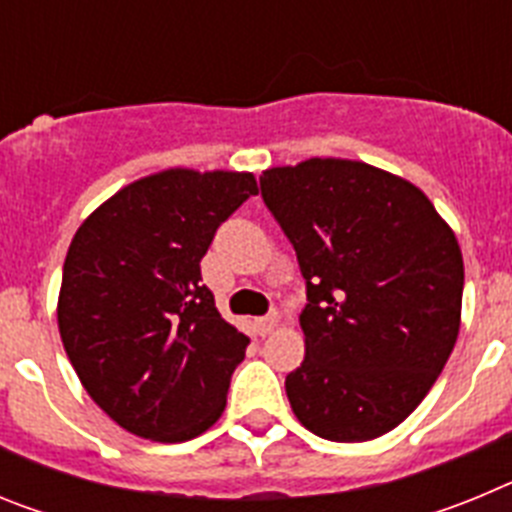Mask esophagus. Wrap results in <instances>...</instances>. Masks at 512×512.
Segmentation results:
<instances>
[{"mask_svg":"<svg viewBox=\"0 0 512 512\" xmlns=\"http://www.w3.org/2000/svg\"><path fill=\"white\" fill-rule=\"evenodd\" d=\"M277 323H279L277 312H269V315H264V318L253 320V328H256V333H259V336H269L271 330L277 328Z\"/></svg>","mask_w":512,"mask_h":512,"instance_id":"1","label":"esophagus"}]
</instances>
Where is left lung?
Returning <instances> with one entry per match:
<instances>
[{
  "label": "left lung",
  "mask_w": 512,
  "mask_h": 512,
  "mask_svg": "<svg viewBox=\"0 0 512 512\" xmlns=\"http://www.w3.org/2000/svg\"><path fill=\"white\" fill-rule=\"evenodd\" d=\"M297 253L305 361L287 374L297 420L338 443L372 441L418 408L459 336L464 261L410 182L343 158L261 176Z\"/></svg>",
  "instance_id": "1"
}]
</instances>
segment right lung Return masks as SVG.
<instances>
[{
    "mask_svg": "<svg viewBox=\"0 0 512 512\" xmlns=\"http://www.w3.org/2000/svg\"><path fill=\"white\" fill-rule=\"evenodd\" d=\"M256 192L253 174L161 171L76 230L58 330L84 390L125 431L179 443L223 415L248 338L220 318L200 261Z\"/></svg>",
    "mask_w": 512,
    "mask_h": 512,
    "instance_id": "add662e5",
    "label": "right lung"
}]
</instances>
